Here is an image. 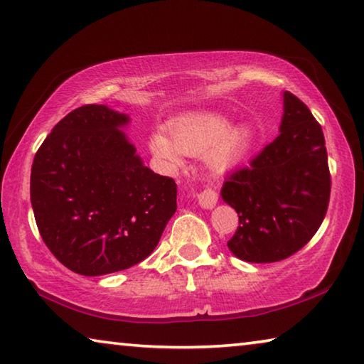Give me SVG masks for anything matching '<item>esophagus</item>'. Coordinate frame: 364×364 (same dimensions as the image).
Masks as SVG:
<instances>
[{"instance_id": "esophagus-1", "label": "esophagus", "mask_w": 364, "mask_h": 364, "mask_svg": "<svg viewBox=\"0 0 364 364\" xmlns=\"http://www.w3.org/2000/svg\"><path fill=\"white\" fill-rule=\"evenodd\" d=\"M197 199H199V205L205 210H212V208L217 205L218 196L212 188H207L202 191V193L197 194Z\"/></svg>"}]
</instances>
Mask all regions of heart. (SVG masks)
<instances>
[{
    "mask_svg": "<svg viewBox=\"0 0 364 364\" xmlns=\"http://www.w3.org/2000/svg\"><path fill=\"white\" fill-rule=\"evenodd\" d=\"M220 112L199 110L180 117L170 125V136L156 132L149 146L165 168H176L183 156H200L205 152V164L213 171L231 168L250 146L254 130L247 123H237Z\"/></svg>",
    "mask_w": 364,
    "mask_h": 364,
    "instance_id": "obj_1",
    "label": "heart"
}]
</instances>
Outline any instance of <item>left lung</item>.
Returning <instances> with one entry per match:
<instances>
[{"instance_id":"1","label":"left lung","mask_w":364,"mask_h":364,"mask_svg":"<svg viewBox=\"0 0 364 364\" xmlns=\"http://www.w3.org/2000/svg\"><path fill=\"white\" fill-rule=\"evenodd\" d=\"M279 134L226 178L221 199L237 212V231L228 247L249 263L291 257L315 236L331 194L328 152L321 125L304 102L282 93Z\"/></svg>"}]
</instances>
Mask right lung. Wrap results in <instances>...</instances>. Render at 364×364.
<instances>
[{
    "label": "right lung",
    "mask_w": 364,
    "mask_h": 364,
    "mask_svg": "<svg viewBox=\"0 0 364 364\" xmlns=\"http://www.w3.org/2000/svg\"><path fill=\"white\" fill-rule=\"evenodd\" d=\"M130 115L102 104L60 120L30 175L36 226L73 273L102 276L144 260L176 212V183L147 168L122 128Z\"/></svg>",
    "instance_id": "obj_1"
}]
</instances>
